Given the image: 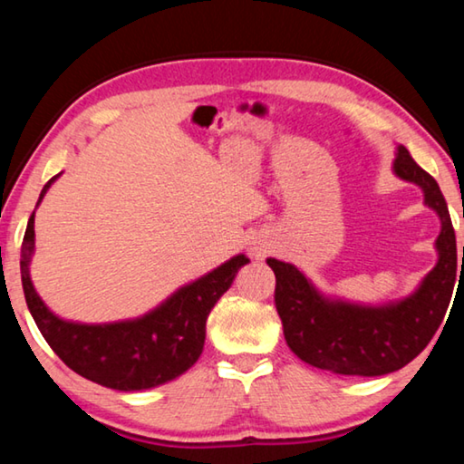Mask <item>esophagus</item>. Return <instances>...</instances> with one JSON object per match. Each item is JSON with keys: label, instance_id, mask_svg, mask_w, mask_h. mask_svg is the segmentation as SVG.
Wrapping results in <instances>:
<instances>
[{"label": "esophagus", "instance_id": "esophagus-1", "mask_svg": "<svg viewBox=\"0 0 464 464\" xmlns=\"http://www.w3.org/2000/svg\"><path fill=\"white\" fill-rule=\"evenodd\" d=\"M251 254H254L257 260H260V257L268 254V246H264V243H254V247H251Z\"/></svg>", "mask_w": 464, "mask_h": 464}]
</instances>
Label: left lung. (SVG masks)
I'll return each mask as SVG.
<instances>
[{"instance_id": "obj_1", "label": "left lung", "mask_w": 464, "mask_h": 464, "mask_svg": "<svg viewBox=\"0 0 464 464\" xmlns=\"http://www.w3.org/2000/svg\"><path fill=\"white\" fill-rule=\"evenodd\" d=\"M392 174L415 184L440 218L438 260L413 293L384 303H356L325 295L295 264L268 257L276 274L274 303L295 354L321 371L343 376L395 372L426 348L449 309L457 278V237L440 186L403 145L395 147ZM464 257V247H462Z\"/></svg>"}]
</instances>
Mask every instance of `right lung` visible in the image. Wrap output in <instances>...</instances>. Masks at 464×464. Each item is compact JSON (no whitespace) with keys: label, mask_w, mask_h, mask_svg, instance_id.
Returning a JSON list of instances; mask_svg holds the SVG:
<instances>
[{"label":"right lung","mask_w":464,"mask_h":464,"mask_svg":"<svg viewBox=\"0 0 464 464\" xmlns=\"http://www.w3.org/2000/svg\"><path fill=\"white\" fill-rule=\"evenodd\" d=\"M59 176H53L44 184L36 207ZM34 213L28 218L22 243V286L30 315L63 362L83 379L116 391L160 387L194 366L204 348L208 313L231 288L241 266L249 262L246 254L233 256L215 270L179 286L145 315L110 324H82L54 315L30 278Z\"/></svg>","instance_id":"obj_1"}]
</instances>
